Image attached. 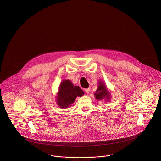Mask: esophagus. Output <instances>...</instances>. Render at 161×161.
<instances>
[{
  "label": "esophagus",
  "mask_w": 161,
  "mask_h": 161,
  "mask_svg": "<svg viewBox=\"0 0 161 161\" xmlns=\"http://www.w3.org/2000/svg\"><path fill=\"white\" fill-rule=\"evenodd\" d=\"M90 90H91L90 88H87V89H85V92H86L87 94H89V92H90Z\"/></svg>",
  "instance_id": "obj_1"
}]
</instances>
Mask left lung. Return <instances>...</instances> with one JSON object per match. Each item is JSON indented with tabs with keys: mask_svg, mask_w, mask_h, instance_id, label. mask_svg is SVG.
Masks as SVG:
<instances>
[{
	"mask_svg": "<svg viewBox=\"0 0 161 161\" xmlns=\"http://www.w3.org/2000/svg\"><path fill=\"white\" fill-rule=\"evenodd\" d=\"M94 96L97 100L105 99L106 102L110 100V92L103 81L98 82L97 89L94 93Z\"/></svg>",
	"mask_w": 161,
	"mask_h": 161,
	"instance_id": "left-lung-1",
	"label": "left lung"
}]
</instances>
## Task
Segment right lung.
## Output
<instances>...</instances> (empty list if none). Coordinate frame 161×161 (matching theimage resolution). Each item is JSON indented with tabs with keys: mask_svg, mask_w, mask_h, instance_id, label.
<instances>
[{
	"mask_svg": "<svg viewBox=\"0 0 161 161\" xmlns=\"http://www.w3.org/2000/svg\"><path fill=\"white\" fill-rule=\"evenodd\" d=\"M84 92L79 86H74L70 80H64L60 84L57 94V104L62 108H68L77 96L81 97Z\"/></svg>",
	"mask_w": 161,
	"mask_h": 161,
	"instance_id": "obj_1",
	"label": "right lung"
}]
</instances>
